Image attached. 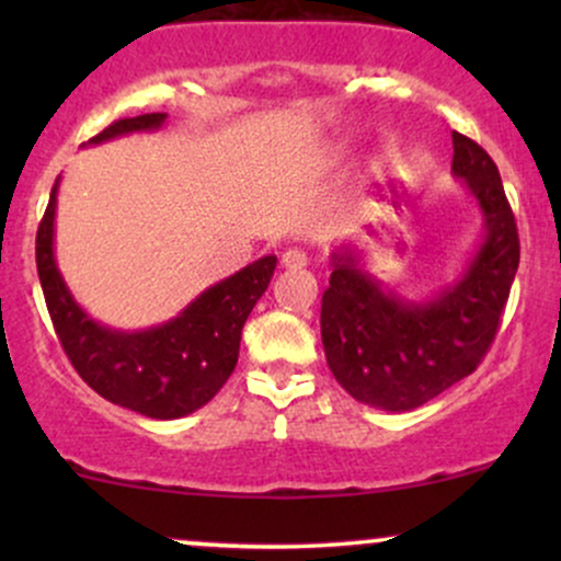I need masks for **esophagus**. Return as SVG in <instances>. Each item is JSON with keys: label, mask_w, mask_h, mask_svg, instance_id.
Segmentation results:
<instances>
[{"label": "esophagus", "mask_w": 561, "mask_h": 561, "mask_svg": "<svg viewBox=\"0 0 561 561\" xmlns=\"http://www.w3.org/2000/svg\"><path fill=\"white\" fill-rule=\"evenodd\" d=\"M308 263V255L298 248H289L287 253H282V266L285 268H302Z\"/></svg>", "instance_id": "34e87169"}]
</instances>
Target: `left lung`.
Returning <instances> with one entry per match:
<instances>
[{
	"label": "left lung",
	"instance_id": "8db88e82",
	"mask_svg": "<svg viewBox=\"0 0 561 561\" xmlns=\"http://www.w3.org/2000/svg\"><path fill=\"white\" fill-rule=\"evenodd\" d=\"M450 173L478 203L482 234L454 282L420 298L388 289L345 242L330 253L321 343L334 379L358 403L414 411L472 375L491 347L519 266L517 224L499 169L454 131Z\"/></svg>",
	"mask_w": 561,
	"mask_h": 561
}]
</instances>
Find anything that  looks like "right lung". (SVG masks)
Listing matches in <instances>:
<instances>
[{"instance_id": "1", "label": "right lung", "mask_w": 561, "mask_h": 561, "mask_svg": "<svg viewBox=\"0 0 561 561\" xmlns=\"http://www.w3.org/2000/svg\"><path fill=\"white\" fill-rule=\"evenodd\" d=\"M169 115L147 113L115 121L87 145L126 134L160 131ZM60 176L36 234V268L55 332L83 382L102 398L150 420H182L203 409L231 377L242 327L276 268V255L248 263L190 300L176 317L147 330L102 324L73 298L57 268L55 216Z\"/></svg>"}]
</instances>
